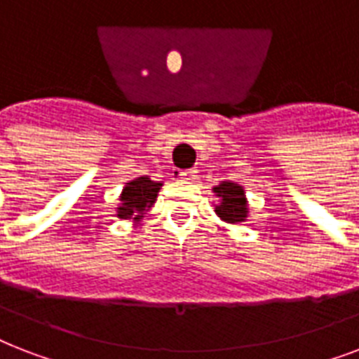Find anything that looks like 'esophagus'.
<instances>
[{"label": "esophagus", "instance_id": "obj_1", "mask_svg": "<svg viewBox=\"0 0 359 359\" xmlns=\"http://www.w3.org/2000/svg\"><path fill=\"white\" fill-rule=\"evenodd\" d=\"M197 177V169H184V171H180L179 179L180 180H194Z\"/></svg>", "mask_w": 359, "mask_h": 359}]
</instances>
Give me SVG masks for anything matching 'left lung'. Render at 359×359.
<instances>
[{"mask_svg":"<svg viewBox=\"0 0 359 359\" xmlns=\"http://www.w3.org/2000/svg\"><path fill=\"white\" fill-rule=\"evenodd\" d=\"M212 191L219 199L214 205V212L218 214V218L231 225L244 224L250 216V205H248L244 186L236 184L233 180H222L218 186H214Z\"/></svg>","mask_w":359,"mask_h":359,"instance_id":"1","label":"left lung"}]
</instances>
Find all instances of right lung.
<instances>
[{"instance_id":"1","label":"right lung","mask_w":359,"mask_h":359,"mask_svg":"<svg viewBox=\"0 0 359 359\" xmlns=\"http://www.w3.org/2000/svg\"><path fill=\"white\" fill-rule=\"evenodd\" d=\"M162 182L151 180L149 177H137L134 180L124 182V188L119 196V205L115 208V216L121 219H132L137 224L143 219L147 210H151L156 203L158 191Z\"/></svg>"}]
</instances>
